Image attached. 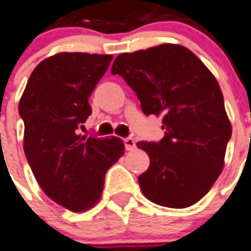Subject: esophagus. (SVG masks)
I'll return each mask as SVG.
<instances>
[{
    "label": "esophagus",
    "mask_w": 251,
    "mask_h": 251,
    "mask_svg": "<svg viewBox=\"0 0 251 251\" xmlns=\"http://www.w3.org/2000/svg\"><path fill=\"white\" fill-rule=\"evenodd\" d=\"M124 145H126V149L128 151L135 150V147H136V142H135L132 138H126L124 139Z\"/></svg>",
    "instance_id": "1"
}]
</instances>
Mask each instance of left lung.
<instances>
[{
  "instance_id": "obj_1",
  "label": "left lung",
  "mask_w": 251,
  "mask_h": 251,
  "mask_svg": "<svg viewBox=\"0 0 251 251\" xmlns=\"http://www.w3.org/2000/svg\"><path fill=\"white\" fill-rule=\"evenodd\" d=\"M111 72L136 93L145 115L162 116V139L136 143L150 157L139 176L143 195L162 207L196 204L225 168L232 132L214 74L191 50L172 43L120 54Z\"/></svg>"
}]
</instances>
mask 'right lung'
Returning a JSON list of instances; mask_svg holds the SVG:
<instances>
[{"label":"right lung","instance_id":"obj_1","mask_svg":"<svg viewBox=\"0 0 251 251\" xmlns=\"http://www.w3.org/2000/svg\"><path fill=\"white\" fill-rule=\"evenodd\" d=\"M112 55L59 52L32 72L19 104L24 152L37 184L56 204L82 212L100 200L108 169L124 154L120 138L78 134L89 97Z\"/></svg>","mask_w":251,"mask_h":251}]
</instances>
